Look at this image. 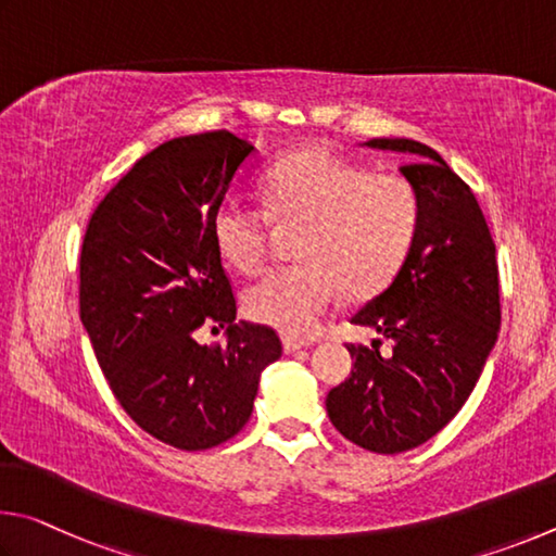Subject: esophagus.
<instances>
[{
    "instance_id": "1",
    "label": "esophagus",
    "mask_w": 556,
    "mask_h": 556,
    "mask_svg": "<svg viewBox=\"0 0 556 556\" xmlns=\"http://www.w3.org/2000/svg\"><path fill=\"white\" fill-rule=\"evenodd\" d=\"M309 344L307 342H300V339H293V337H283V352L286 354H298L303 352V349H307Z\"/></svg>"
}]
</instances>
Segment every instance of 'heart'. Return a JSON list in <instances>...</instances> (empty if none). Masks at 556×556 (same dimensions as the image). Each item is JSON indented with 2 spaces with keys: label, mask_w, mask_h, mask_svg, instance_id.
<instances>
[{
  "label": "heart",
  "mask_w": 556,
  "mask_h": 556,
  "mask_svg": "<svg viewBox=\"0 0 556 556\" xmlns=\"http://www.w3.org/2000/svg\"><path fill=\"white\" fill-rule=\"evenodd\" d=\"M266 210L239 198L219 204L212 222L222 258L256 273L270 253L273 227L303 229L300 266L273 270L243 295L253 323L286 337H313L344 290L371 298L401 270L413 247L420 200L401 173H368L327 149L280 159L263 178Z\"/></svg>",
  "instance_id": "obj_1"
}]
</instances>
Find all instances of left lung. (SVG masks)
I'll return each instance as SVG.
<instances>
[{"mask_svg": "<svg viewBox=\"0 0 556 556\" xmlns=\"http://www.w3.org/2000/svg\"><path fill=\"white\" fill-rule=\"evenodd\" d=\"M364 146L410 159L401 173L420 200V222L391 286L352 317L393 352L346 346L354 368L329 391L327 415L349 442L401 454L440 432L479 381L501 327L498 263L479 202L440 153L413 139Z\"/></svg>", "mask_w": 556, "mask_h": 556, "instance_id": "obj_1", "label": "left lung"}]
</instances>
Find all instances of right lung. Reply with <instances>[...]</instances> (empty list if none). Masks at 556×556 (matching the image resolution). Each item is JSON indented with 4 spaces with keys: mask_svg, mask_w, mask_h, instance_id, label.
<instances>
[{
    "mask_svg": "<svg viewBox=\"0 0 556 556\" xmlns=\"http://www.w3.org/2000/svg\"><path fill=\"white\" fill-rule=\"evenodd\" d=\"M256 155L229 131L180 136L106 192L80 253V319L126 415L155 440L200 452L231 440L263 368L283 354L270 327L237 319L212 222ZM227 326V345L193 329Z\"/></svg>",
    "mask_w": 556,
    "mask_h": 556,
    "instance_id": "obj_1",
    "label": "right lung"
}]
</instances>
